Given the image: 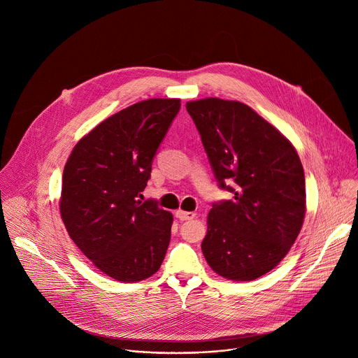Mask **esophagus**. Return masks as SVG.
I'll return each instance as SVG.
<instances>
[{"mask_svg":"<svg viewBox=\"0 0 358 358\" xmlns=\"http://www.w3.org/2000/svg\"><path fill=\"white\" fill-rule=\"evenodd\" d=\"M176 217H177L180 221H188V220H192V218L195 217V214H194V213H187V211L178 210V211L176 213Z\"/></svg>","mask_w":358,"mask_h":358,"instance_id":"obj_1","label":"esophagus"}]
</instances>
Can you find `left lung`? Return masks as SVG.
Masks as SVG:
<instances>
[{"mask_svg":"<svg viewBox=\"0 0 358 358\" xmlns=\"http://www.w3.org/2000/svg\"><path fill=\"white\" fill-rule=\"evenodd\" d=\"M214 177L232 199L213 203L201 248L231 280L272 271L294 243L306 211L304 173L290 141L241 101H188Z\"/></svg>","mask_w":358,"mask_h":358,"instance_id":"8db88e82","label":"left lung"}]
</instances>
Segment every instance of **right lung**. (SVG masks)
<instances>
[{
  "instance_id": "right-lung-1",
  "label": "right lung",
  "mask_w": 358,
  "mask_h": 358,
  "mask_svg": "<svg viewBox=\"0 0 358 358\" xmlns=\"http://www.w3.org/2000/svg\"><path fill=\"white\" fill-rule=\"evenodd\" d=\"M180 99H148L96 126L64 170L61 215L76 246L108 276L133 283L155 275L166 257L173 215L143 199L151 164Z\"/></svg>"
}]
</instances>
